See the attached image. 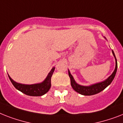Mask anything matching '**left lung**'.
I'll return each mask as SVG.
<instances>
[{"label": "left lung", "instance_id": "left-lung-1", "mask_svg": "<svg viewBox=\"0 0 123 123\" xmlns=\"http://www.w3.org/2000/svg\"><path fill=\"white\" fill-rule=\"evenodd\" d=\"M112 54H113L116 60L115 69L112 73V74L108 78L106 79L105 80L103 81H102V82L97 83H95V84L92 85L90 86L80 85L78 84L76 82L75 80H74L73 77V76L70 73V71L68 70L69 76L71 80V85L72 88L76 92L79 93L80 94H81L83 95H92L97 94L98 93L100 92L102 90H104L107 86H108L111 83V82L114 80V77H115L117 69V59L116 58L115 54H114L113 50H112Z\"/></svg>", "mask_w": 123, "mask_h": 123}]
</instances>
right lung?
Instances as JSON below:
<instances>
[{"label": "right lung", "instance_id": "obj_1", "mask_svg": "<svg viewBox=\"0 0 123 123\" xmlns=\"http://www.w3.org/2000/svg\"><path fill=\"white\" fill-rule=\"evenodd\" d=\"M55 68L54 67L50 71L47 78H45L43 82L40 83L33 85H25L19 83L13 80L10 77L8 74V76L10 80L12 83L16 88L19 91L25 94L30 96H42L43 95L45 94L46 93L48 92L51 86V77L53 74V73L54 71Z\"/></svg>", "mask_w": 123, "mask_h": 123}]
</instances>
